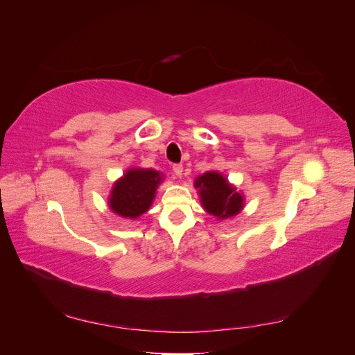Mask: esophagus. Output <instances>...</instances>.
Wrapping results in <instances>:
<instances>
[{
    "mask_svg": "<svg viewBox=\"0 0 355 355\" xmlns=\"http://www.w3.org/2000/svg\"><path fill=\"white\" fill-rule=\"evenodd\" d=\"M182 171H184V166H182V164H175V166H173V173H175L178 178L182 176Z\"/></svg>",
    "mask_w": 355,
    "mask_h": 355,
    "instance_id": "34e87169",
    "label": "esophagus"
}]
</instances>
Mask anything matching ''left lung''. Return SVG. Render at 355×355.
Returning <instances> with one entry per match:
<instances>
[{
	"mask_svg": "<svg viewBox=\"0 0 355 355\" xmlns=\"http://www.w3.org/2000/svg\"><path fill=\"white\" fill-rule=\"evenodd\" d=\"M198 189L200 201L204 210L218 219H228L240 213L244 198L240 192L218 171H207L194 182Z\"/></svg>",
	"mask_w": 355,
	"mask_h": 355,
	"instance_id": "8db88e82",
	"label": "left lung"
}]
</instances>
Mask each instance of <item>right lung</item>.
I'll list each match as a JSON object with an SVG mask.
<instances>
[{
  "label": "right lung",
  "instance_id": "1",
  "mask_svg": "<svg viewBox=\"0 0 355 355\" xmlns=\"http://www.w3.org/2000/svg\"><path fill=\"white\" fill-rule=\"evenodd\" d=\"M163 175L153 168H130L118 179L111 191L110 207L121 218L136 219L148 211Z\"/></svg>",
  "mask_w": 355,
  "mask_h": 355
}]
</instances>
